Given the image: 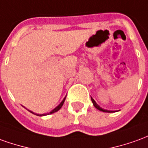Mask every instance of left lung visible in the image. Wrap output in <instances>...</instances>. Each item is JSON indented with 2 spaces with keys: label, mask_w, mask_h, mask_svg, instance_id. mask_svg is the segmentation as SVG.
Instances as JSON below:
<instances>
[{
  "label": "left lung",
  "mask_w": 148,
  "mask_h": 148,
  "mask_svg": "<svg viewBox=\"0 0 148 148\" xmlns=\"http://www.w3.org/2000/svg\"><path fill=\"white\" fill-rule=\"evenodd\" d=\"M91 101H92V103H93V105L95 106V108H97L98 110H101V111H103V112H108V113H110V112H114V111H112V110H105V109H103V108H102V107H100V106L96 103V102L94 100V99H92L91 98Z\"/></svg>",
  "instance_id": "8db88e82"
}]
</instances>
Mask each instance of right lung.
I'll list each match as a JSON object with an SVG mask.
<instances>
[{
  "label": "right lung",
  "instance_id": "right-lung-1",
  "mask_svg": "<svg viewBox=\"0 0 148 148\" xmlns=\"http://www.w3.org/2000/svg\"><path fill=\"white\" fill-rule=\"evenodd\" d=\"M66 97L64 98L63 100H62V101L61 102V103H60L58 106H56V107H55V108H54L53 110H51V111H50V112H49V113H48V114H34V112H33V111H31V110H29V112H31V113L34 114H36V115H38V116H44V115H47V114H50L54 113V112H57L58 110H59L60 109H61V107L62 106L64 102H65V99H66Z\"/></svg>",
  "mask_w": 148,
  "mask_h": 148
}]
</instances>
